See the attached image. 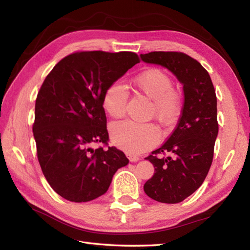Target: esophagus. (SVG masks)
<instances>
[{"label": "esophagus", "instance_id": "esophagus-1", "mask_svg": "<svg viewBox=\"0 0 250 250\" xmlns=\"http://www.w3.org/2000/svg\"><path fill=\"white\" fill-rule=\"evenodd\" d=\"M126 157H128V159L130 160V162H137L140 160V158L137 156H134L133 153L131 152H126Z\"/></svg>", "mask_w": 250, "mask_h": 250}]
</instances>
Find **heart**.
I'll return each instance as SVG.
<instances>
[{
  "label": "heart",
  "instance_id": "b5f03b06",
  "mask_svg": "<svg viewBox=\"0 0 250 250\" xmlns=\"http://www.w3.org/2000/svg\"><path fill=\"white\" fill-rule=\"evenodd\" d=\"M134 87L152 100L151 115L164 125L174 124L182 109V97L173 89L172 79L160 68H148L133 79ZM128 103V92L118 82L105 88L102 104L106 113L115 119L124 117ZM111 142L131 153H140L160 140V132L152 124L135 121L116 122L109 126Z\"/></svg>",
  "mask_w": 250,
  "mask_h": 250
}]
</instances>
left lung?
I'll list each match as a JSON object with an SVG mask.
<instances>
[{
  "instance_id": "obj_1",
  "label": "left lung",
  "mask_w": 250,
  "mask_h": 250,
  "mask_svg": "<svg viewBox=\"0 0 250 250\" xmlns=\"http://www.w3.org/2000/svg\"><path fill=\"white\" fill-rule=\"evenodd\" d=\"M141 58L167 68L183 84L182 116L167 142L146 158L155 173L144 185L145 193L155 201L179 203L200 188L213 162L218 135L216 92L208 72L188 55L152 51ZM164 153L171 156L162 157Z\"/></svg>"
}]
</instances>
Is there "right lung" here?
Segmentation results:
<instances>
[{
  "instance_id": "obj_1",
  "label": "right lung",
  "mask_w": 250,
  "mask_h": 250,
  "mask_svg": "<svg viewBox=\"0 0 250 250\" xmlns=\"http://www.w3.org/2000/svg\"><path fill=\"white\" fill-rule=\"evenodd\" d=\"M140 62L134 52L82 51L58 62L37 94L33 135L50 187L71 202H88L108 190L117 169L129 163L107 144L105 88Z\"/></svg>"
}]
</instances>
